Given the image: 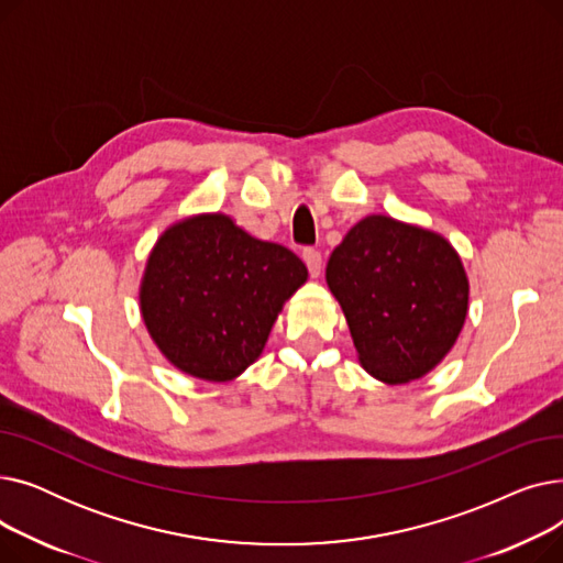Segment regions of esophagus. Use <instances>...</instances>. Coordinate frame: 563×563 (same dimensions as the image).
Listing matches in <instances>:
<instances>
[{"mask_svg":"<svg viewBox=\"0 0 563 563\" xmlns=\"http://www.w3.org/2000/svg\"><path fill=\"white\" fill-rule=\"evenodd\" d=\"M303 262L308 264V272H310V276H312V278H319V274H321V264H323L321 253H319L317 249H306V251H303Z\"/></svg>","mask_w":563,"mask_h":563,"instance_id":"34e87169","label":"esophagus"}]
</instances>
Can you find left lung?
Returning <instances> with one entry per match:
<instances>
[{"label":"left lung","mask_w":563,"mask_h":563,"mask_svg":"<svg viewBox=\"0 0 563 563\" xmlns=\"http://www.w3.org/2000/svg\"><path fill=\"white\" fill-rule=\"evenodd\" d=\"M358 363L401 386L422 378L456 344L467 317L470 283L445 236L369 214L353 225L327 264Z\"/></svg>","instance_id":"obj_1"}]
</instances>
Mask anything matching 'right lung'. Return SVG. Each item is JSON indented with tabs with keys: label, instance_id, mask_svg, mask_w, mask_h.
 <instances>
[{
	"label": "right lung",
	"instance_id": "obj_1",
	"mask_svg": "<svg viewBox=\"0 0 563 563\" xmlns=\"http://www.w3.org/2000/svg\"><path fill=\"white\" fill-rule=\"evenodd\" d=\"M308 280L289 249L221 212L168 225L147 255L139 308L162 356L194 378L228 383L264 351L285 301Z\"/></svg>",
	"mask_w": 563,
	"mask_h": 563
}]
</instances>
